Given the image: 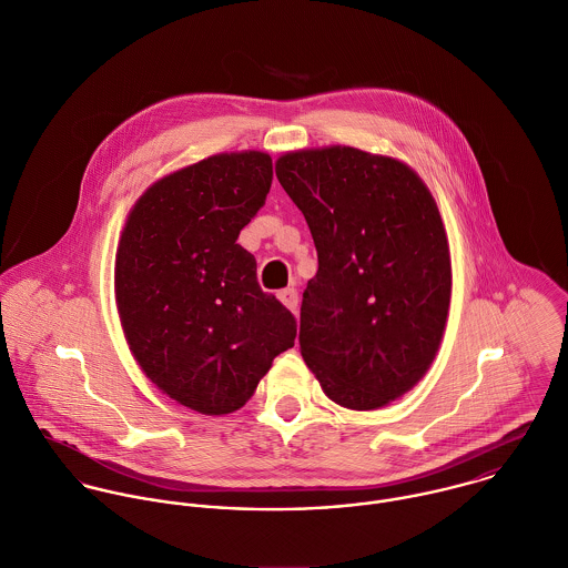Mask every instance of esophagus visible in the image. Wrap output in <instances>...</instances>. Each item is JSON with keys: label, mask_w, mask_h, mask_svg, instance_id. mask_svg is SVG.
<instances>
[{"label": "esophagus", "mask_w": 568, "mask_h": 568, "mask_svg": "<svg viewBox=\"0 0 568 568\" xmlns=\"http://www.w3.org/2000/svg\"><path fill=\"white\" fill-rule=\"evenodd\" d=\"M278 298H281V303H283L290 312L296 314V310H298V292H296L294 287L281 290V292H278Z\"/></svg>", "instance_id": "obj_1"}]
</instances>
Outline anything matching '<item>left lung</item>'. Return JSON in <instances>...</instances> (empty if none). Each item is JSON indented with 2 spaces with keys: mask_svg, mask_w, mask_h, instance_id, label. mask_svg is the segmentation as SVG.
<instances>
[{
  "mask_svg": "<svg viewBox=\"0 0 568 568\" xmlns=\"http://www.w3.org/2000/svg\"><path fill=\"white\" fill-rule=\"evenodd\" d=\"M276 178L318 252L301 355L332 402L388 406L426 375L448 323L453 265L437 202L402 160L342 144L283 153Z\"/></svg>",
  "mask_w": 568,
  "mask_h": 568,
  "instance_id": "1",
  "label": "left lung"
}]
</instances>
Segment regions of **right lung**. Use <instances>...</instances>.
<instances>
[{
  "instance_id": "obj_1",
  "label": "right lung",
  "mask_w": 568,
  "mask_h": 568,
  "mask_svg": "<svg viewBox=\"0 0 568 568\" xmlns=\"http://www.w3.org/2000/svg\"><path fill=\"white\" fill-rule=\"evenodd\" d=\"M272 186V158L232 151L153 182L115 250V307L144 375L202 415L239 410L294 346L296 321L236 239Z\"/></svg>"
}]
</instances>
